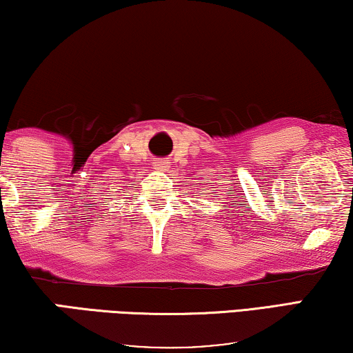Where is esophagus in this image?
Returning <instances> with one entry per match:
<instances>
[{
  "label": "esophagus",
  "instance_id": "obj_1",
  "mask_svg": "<svg viewBox=\"0 0 353 353\" xmlns=\"http://www.w3.org/2000/svg\"><path fill=\"white\" fill-rule=\"evenodd\" d=\"M154 168H155V170L163 171L165 168H166V161H163V160H155V161H154Z\"/></svg>",
  "mask_w": 353,
  "mask_h": 353
}]
</instances>
